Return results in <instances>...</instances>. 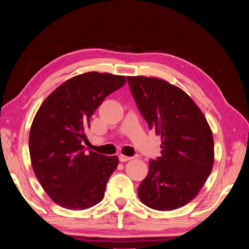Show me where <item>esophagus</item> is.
Here are the masks:
<instances>
[{
  "instance_id": "esophagus-1",
  "label": "esophagus",
  "mask_w": 249,
  "mask_h": 249,
  "mask_svg": "<svg viewBox=\"0 0 249 249\" xmlns=\"http://www.w3.org/2000/svg\"><path fill=\"white\" fill-rule=\"evenodd\" d=\"M132 157H128V156H124V155H120L119 156V160L121 162H125V161H129V160H131Z\"/></svg>"
}]
</instances>
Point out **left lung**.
Returning a JSON list of instances; mask_svg holds the SVG:
<instances>
[{"label": "left lung", "instance_id": "8db88e82", "mask_svg": "<svg viewBox=\"0 0 249 249\" xmlns=\"http://www.w3.org/2000/svg\"><path fill=\"white\" fill-rule=\"evenodd\" d=\"M127 80L149 128L161 136V156L149 162L138 196L160 212L180 208L199 194L213 170L212 129L199 107L180 88L143 75Z\"/></svg>", "mask_w": 249, "mask_h": 249}]
</instances>
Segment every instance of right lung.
I'll use <instances>...</instances> for the list:
<instances>
[{
    "label": "right lung",
    "instance_id": "right-lung-1",
    "mask_svg": "<svg viewBox=\"0 0 249 249\" xmlns=\"http://www.w3.org/2000/svg\"><path fill=\"white\" fill-rule=\"evenodd\" d=\"M125 83L124 75L87 72L67 80L45 99L34 117L29 150L34 175L61 207L85 210L105 196L117 169V156L87 152L89 120L107 95Z\"/></svg>",
    "mask_w": 249,
    "mask_h": 249
}]
</instances>
